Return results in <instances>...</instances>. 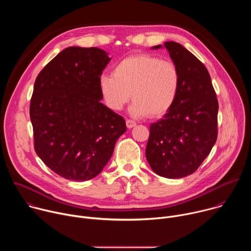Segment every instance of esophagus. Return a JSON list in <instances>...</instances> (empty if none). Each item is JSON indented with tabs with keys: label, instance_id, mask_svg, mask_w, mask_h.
<instances>
[{
	"label": "esophagus",
	"instance_id": "34e87169",
	"mask_svg": "<svg viewBox=\"0 0 251 251\" xmlns=\"http://www.w3.org/2000/svg\"><path fill=\"white\" fill-rule=\"evenodd\" d=\"M126 126H127V128L131 129V128H133V127L136 126V123H135V121H133V120L127 119V120H126Z\"/></svg>",
	"mask_w": 251,
	"mask_h": 251
}]
</instances>
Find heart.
I'll return each instance as SVG.
<instances>
[{
    "instance_id": "1",
    "label": "heart",
    "mask_w": 251,
    "mask_h": 251,
    "mask_svg": "<svg viewBox=\"0 0 251 251\" xmlns=\"http://www.w3.org/2000/svg\"><path fill=\"white\" fill-rule=\"evenodd\" d=\"M98 87L109 109L119 111L131 99L130 114L154 118L167 114L174 106L181 87L177 66L153 54H134L118 61L112 75H102Z\"/></svg>"
}]
</instances>
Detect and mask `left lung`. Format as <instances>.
<instances>
[{"label":"left lung","instance_id":"1","mask_svg":"<svg viewBox=\"0 0 251 251\" xmlns=\"http://www.w3.org/2000/svg\"><path fill=\"white\" fill-rule=\"evenodd\" d=\"M164 47L180 70L181 87L172 109L150 126L146 158L159 176L177 178L196 172L216 144L219 102L206 67L180 44Z\"/></svg>","mask_w":251,"mask_h":251}]
</instances>
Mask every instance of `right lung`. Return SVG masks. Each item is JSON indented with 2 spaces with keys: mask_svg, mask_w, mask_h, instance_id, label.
Returning a JSON list of instances; mask_svg holds the SVG:
<instances>
[{
  "mask_svg": "<svg viewBox=\"0 0 251 251\" xmlns=\"http://www.w3.org/2000/svg\"><path fill=\"white\" fill-rule=\"evenodd\" d=\"M110 60L98 48L70 47L34 81L29 106L34 150L66 180L96 176L126 132L124 118L100 101L98 79Z\"/></svg>",
  "mask_w": 251,
  "mask_h": 251,
  "instance_id": "obj_1",
  "label": "right lung"
}]
</instances>
